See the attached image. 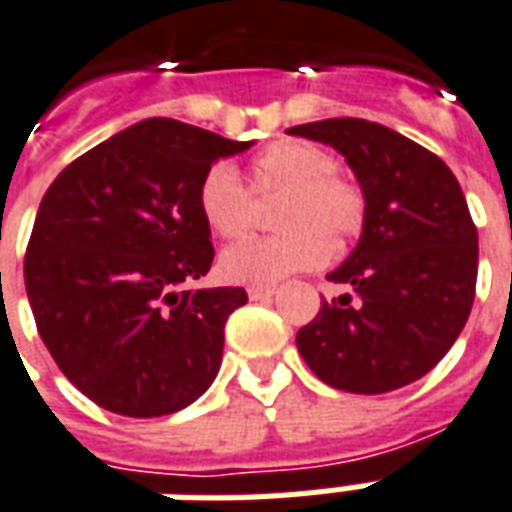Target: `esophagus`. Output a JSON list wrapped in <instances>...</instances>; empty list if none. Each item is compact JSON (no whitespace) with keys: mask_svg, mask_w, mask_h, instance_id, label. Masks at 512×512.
Instances as JSON below:
<instances>
[{"mask_svg":"<svg viewBox=\"0 0 512 512\" xmlns=\"http://www.w3.org/2000/svg\"><path fill=\"white\" fill-rule=\"evenodd\" d=\"M246 293H249V298H252V301H263V298H271V295L276 293V287H271V285H252V287H249V290H246Z\"/></svg>","mask_w":512,"mask_h":512,"instance_id":"obj_1","label":"esophagus"}]
</instances>
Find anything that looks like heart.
<instances>
[{"label":"heart","instance_id":"1","mask_svg":"<svg viewBox=\"0 0 512 512\" xmlns=\"http://www.w3.org/2000/svg\"><path fill=\"white\" fill-rule=\"evenodd\" d=\"M249 192L274 198L271 238H249L219 257V271L233 285H276L298 271L320 268L331 242L347 244L366 222V195L352 179L333 170L323 146L301 138H279L249 162ZM227 162H217L198 184V211L219 238H241L252 227V198Z\"/></svg>","mask_w":512,"mask_h":512}]
</instances>
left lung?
I'll use <instances>...</instances> for the list:
<instances>
[{
  "label": "left lung",
  "instance_id": "1",
  "mask_svg": "<svg viewBox=\"0 0 512 512\" xmlns=\"http://www.w3.org/2000/svg\"><path fill=\"white\" fill-rule=\"evenodd\" d=\"M342 154L366 195L358 246L328 274L352 295L323 301L295 344L325 385L388 393L429 374L475 301L478 227L453 170L391 127L325 119L290 127Z\"/></svg>",
  "mask_w": 512,
  "mask_h": 512
}]
</instances>
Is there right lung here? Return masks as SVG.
<instances>
[{"instance_id": "right-lung-1", "label": "right lung", "mask_w": 512, "mask_h": 512, "mask_svg": "<svg viewBox=\"0 0 512 512\" xmlns=\"http://www.w3.org/2000/svg\"><path fill=\"white\" fill-rule=\"evenodd\" d=\"M249 146L146 119L81 154L45 192L26 246V295L56 366L102 410L160 418L217 377L244 287L184 285L214 260L200 179Z\"/></svg>"}]
</instances>
